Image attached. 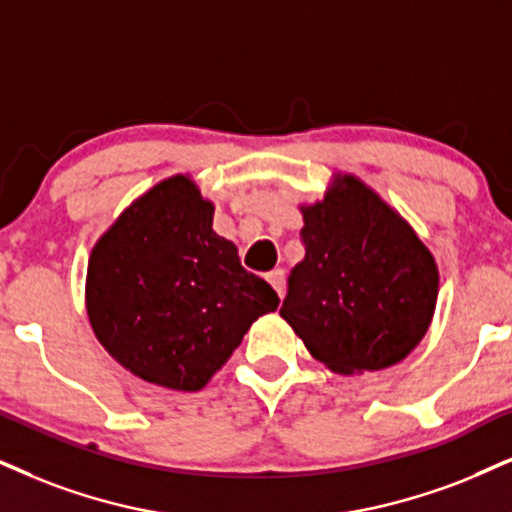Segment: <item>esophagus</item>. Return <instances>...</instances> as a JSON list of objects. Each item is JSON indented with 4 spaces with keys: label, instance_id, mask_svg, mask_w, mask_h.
<instances>
[{
    "label": "esophagus",
    "instance_id": "esophagus-1",
    "mask_svg": "<svg viewBox=\"0 0 512 512\" xmlns=\"http://www.w3.org/2000/svg\"><path fill=\"white\" fill-rule=\"evenodd\" d=\"M267 281L271 283V288L276 290L278 297H283V286H286V274H283V269L271 271V274H267Z\"/></svg>",
    "mask_w": 512,
    "mask_h": 512
}]
</instances>
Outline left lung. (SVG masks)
Listing matches in <instances>:
<instances>
[{
	"label": "left lung",
	"mask_w": 512,
	"mask_h": 512,
	"mask_svg": "<svg viewBox=\"0 0 512 512\" xmlns=\"http://www.w3.org/2000/svg\"><path fill=\"white\" fill-rule=\"evenodd\" d=\"M304 260L281 316L314 359L352 375L399 364L428 333L439 274L416 231L359 179L302 208Z\"/></svg>",
	"instance_id": "left-lung-1"
}]
</instances>
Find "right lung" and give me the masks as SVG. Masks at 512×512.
Masks as SVG:
<instances>
[{"mask_svg":"<svg viewBox=\"0 0 512 512\" xmlns=\"http://www.w3.org/2000/svg\"><path fill=\"white\" fill-rule=\"evenodd\" d=\"M189 177L160 181L94 245L87 314L108 354L146 383L198 392L278 295L212 231Z\"/></svg>","mask_w":512,"mask_h":512,"instance_id":"right-lung-1","label":"right lung"}]
</instances>
